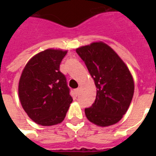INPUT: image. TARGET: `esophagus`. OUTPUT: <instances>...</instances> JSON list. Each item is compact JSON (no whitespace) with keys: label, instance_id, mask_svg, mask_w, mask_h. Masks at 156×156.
<instances>
[{"label":"esophagus","instance_id":"esophagus-1","mask_svg":"<svg viewBox=\"0 0 156 156\" xmlns=\"http://www.w3.org/2000/svg\"><path fill=\"white\" fill-rule=\"evenodd\" d=\"M74 94H75L76 96H77V95H78V94H79V88H77V89H75V90H74Z\"/></svg>","mask_w":156,"mask_h":156}]
</instances>
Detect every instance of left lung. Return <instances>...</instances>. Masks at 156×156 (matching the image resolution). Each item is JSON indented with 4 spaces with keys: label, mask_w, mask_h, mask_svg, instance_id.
I'll list each match as a JSON object with an SVG mask.
<instances>
[{
    "label": "left lung",
    "mask_w": 156,
    "mask_h": 156,
    "mask_svg": "<svg viewBox=\"0 0 156 156\" xmlns=\"http://www.w3.org/2000/svg\"><path fill=\"white\" fill-rule=\"evenodd\" d=\"M95 81L96 98L85 108L87 118L99 126L117 123L128 110L134 91L128 67L108 45L95 42L76 49Z\"/></svg>",
    "instance_id": "1"
}]
</instances>
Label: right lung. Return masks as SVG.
<instances>
[{
  "label": "right lung",
  "instance_id": "obj_1",
  "mask_svg": "<svg viewBox=\"0 0 156 156\" xmlns=\"http://www.w3.org/2000/svg\"><path fill=\"white\" fill-rule=\"evenodd\" d=\"M67 51L47 49L26 65L18 84L23 109L33 121L49 126L61 123L73 99L60 65Z\"/></svg>",
  "mask_w": 156,
  "mask_h": 156
}]
</instances>
